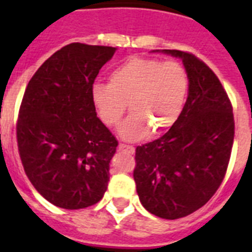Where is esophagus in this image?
I'll return each mask as SVG.
<instances>
[{"label": "esophagus", "mask_w": 252, "mask_h": 252, "mask_svg": "<svg viewBox=\"0 0 252 252\" xmlns=\"http://www.w3.org/2000/svg\"><path fill=\"white\" fill-rule=\"evenodd\" d=\"M119 150H120V152H124V153H128V154H133L134 153L133 146L124 145V144H120V145H119Z\"/></svg>", "instance_id": "1"}]
</instances>
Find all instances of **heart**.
I'll use <instances>...</instances> for the list:
<instances>
[{"instance_id":"obj_1","label":"heart","mask_w":252,"mask_h":252,"mask_svg":"<svg viewBox=\"0 0 252 252\" xmlns=\"http://www.w3.org/2000/svg\"><path fill=\"white\" fill-rule=\"evenodd\" d=\"M108 84H94L91 99L106 126H118L126 110L132 114L120 126L126 141H138L153 129L163 132L179 119L187 102L189 77L178 61L130 57L111 70Z\"/></svg>"}]
</instances>
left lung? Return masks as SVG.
I'll return each instance as SVG.
<instances>
[{
    "mask_svg": "<svg viewBox=\"0 0 252 252\" xmlns=\"http://www.w3.org/2000/svg\"><path fill=\"white\" fill-rule=\"evenodd\" d=\"M183 61L187 102L162 137L136 148L133 178L142 207L161 219L191 215L219 189L234 140L233 107L215 73L192 53L156 49Z\"/></svg>",
    "mask_w": 252,
    "mask_h": 252,
    "instance_id": "left-lung-1",
    "label": "left lung"
}]
</instances>
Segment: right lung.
<instances>
[{
    "label": "right lung",
    "mask_w": 252,
    "mask_h": 252,
    "mask_svg": "<svg viewBox=\"0 0 252 252\" xmlns=\"http://www.w3.org/2000/svg\"><path fill=\"white\" fill-rule=\"evenodd\" d=\"M116 48L72 43L43 63L22 99L18 150L26 175L49 203L82 209L102 199L118 146L96 116L91 87Z\"/></svg>",
    "instance_id": "add662e5"
}]
</instances>
